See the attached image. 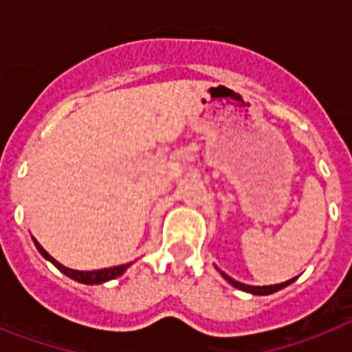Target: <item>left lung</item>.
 Returning a JSON list of instances; mask_svg holds the SVG:
<instances>
[{
  "instance_id": "1",
  "label": "left lung",
  "mask_w": 352,
  "mask_h": 352,
  "mask_svg": "<svg viewBox=\"0 0 352 352\" xmlns=\"http://www.w3.org/2000/svg\"><path fill=\"white\" fill-rule=\"evenodd\" d=\"M217 268V267H215ZM219 270V268H217ZM221 276L232 285L235 289L243 290V292H248V294H254V296H268V294H274V292H278V290L285 289V287H289L290 283H294L296 278L289 279V281H285V283H278V285H263V287H254V285H245V283H239V281H235L234 278H230L228 274H225L223 270H219Z\"/></svg>"
}]
</instances>
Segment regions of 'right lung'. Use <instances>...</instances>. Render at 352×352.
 Here are the masks:
<instances>
[{"instance_id": "add662e5", "label": "right lung", "mask_w": 352, "mask_h": 352, "mask_svg": "<svg viewBox=\"0 0 352 352\" xmlns=\"http://www.w3.org/2000/svg\"><path fill=\"white\" fill-rule=\"evenodd\" d=\"M32 241H34L38 252H40L41 256L45 257L47 261H51L52 265H54L60 272L65 274L67 278L74 279V281H78V283H84V285H102V283H106V281H111V279L115 278H120L122 274L126 272L127 268L133 265V263H126V265H118V267L102 268V270H89V272H84V270H74V268H69L65 267V265H62L60 261H56V259H54V257H52L51 254H49V252H47L45 248H43V246L34 239V237H32Z\"/></svg>"}]
</instances>
